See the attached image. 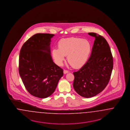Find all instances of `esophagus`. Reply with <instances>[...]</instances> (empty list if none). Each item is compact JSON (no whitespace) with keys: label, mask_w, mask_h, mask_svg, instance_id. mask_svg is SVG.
<instances>
[{"label":"esophagus","mask_w":130,"mask_h":130,"mask_svg":"<svg viewBox=\"0 0 130 130\" xmlns=\"http://www.w3.org/2000/svg\"><path fill=\"white\" fill-rule=\"evenodd\" d=\"M68 70H63V73L64 74L68 73Z\"/></svg>","instance_id":"esophagus-1"}]
</instances>
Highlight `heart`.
Returning <instances> with one entry per match:
<instances>
[{
  "instance_id": "heart-1",
  "label": "heart",
  "mask_w": 130,
  "mask_h": 130,
  "mask_svg": "<svg viewBox=\"0 0 130 130\" xmlns=\"http://www.w3.org/2000/svg\"><path fill=\"white\" fill-rule=\"evenodd\" d=\"M58 48H54L52 54L55 62L62 65L67 56L68 63L74 68L84 66L87 62L92 50L90 42L86 39L77 37L62 39L58 42Z\"/></svg>"
}]
</instances>
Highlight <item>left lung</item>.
Instances as JSON below:
<instances>
[{
	"instance_id": "1",
	"label": "left lung",
	"mask_w": 130,
	"mask_h": 130,
	"mask_svg": "<svg viewBox=\"0 0 130 130\" xmlns=\"http://www.w3.org/2000/svg\"><path fill=\"white\" fill-rule=\"evenodd\" d=\"M88 34L95 38L90 56L79 70L73 72L74 89L80 96L87 98L104 89L113 68V57L107 41L96 33Z\"/></svg>"
}]
</instances>
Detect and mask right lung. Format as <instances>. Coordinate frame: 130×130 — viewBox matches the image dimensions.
I'll return each mask as SVG.
<instances>
[{
	"mask_svg": "<svg viewBox=\"0 0 130 130\" xmlns=\"http://www.w3.org/2000/svg\"><path fill=\"white\" fill-rule=\"evenodd\" d=\"M54 34H37L28 39L20 52L19 72L26 89L32 96L44 99L53 94L63 70L51 56V39Z\"/></svg>",
	"mask_w": 130,
	"mask_h": 130,
	"instance_id": "1",
	"label": "right lung"
}]
</instances>
